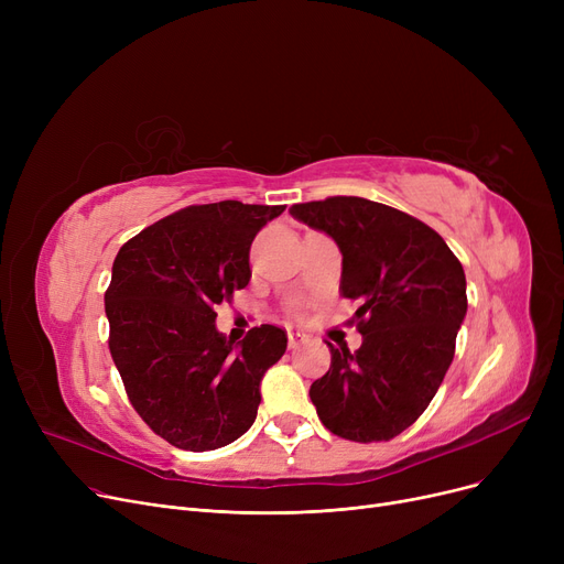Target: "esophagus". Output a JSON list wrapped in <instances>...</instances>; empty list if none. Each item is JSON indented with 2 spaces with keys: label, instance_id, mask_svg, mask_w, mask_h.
Instances as JSON below:
<instances>
[{
  "label": "esophagus",
  "instance_id": "obj_1",
  "mask_svg": "<svg viewBox=\"0 0 564 564\" xmlns=\"http://www.w3.org/2000/svg\"><path fill=\"white\" fill-rule=\"evenodd\" d=\"M306 340V334H302V332H288V345H290V349H297L302 343Z\"/></svg>",
  "mask_w": 564,
  "mask_h": 564
}]
</instances>
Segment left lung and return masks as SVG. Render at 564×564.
Wrapping results in <instances>:
<instances>
[{
	"instance_id": "8db88e82",
	"label": "left lung",
	"mask_w": 564,
	"mask_h": 564,
	"mask_svg": "<svg viewBox=\"0 0 564 564\" xmlns=\"http://www.w3.org/2000/svg\"><path fill=\"white\" fill-rule=\"evenodd\" d=\"M290 215L327 232L343 253L340 292L361 306L364 345L332 347L311 400L329 432L389 441L427 409L446 377L466 317V276L427 224L359 196L297 203Z\"/></svg>"
}]
</instances>
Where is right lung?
<instances>
[{
	"label": "right lung",
	"mask_w": 564,
	"mask_h": 564,
	"mask_svg": "<svg viewBox=\"0 0 564 564\" xmlns=\"http://www.w3.org/2000/svg\"><path fill=\"white\" fill-rule=\"evenodd\" d=\"M285 205H189L118 251L105 292L109 351L139 416L171 446H228L256 421L260 381L288 347L274 324L240 343L215 308L251 279L256 232Z\"/></svg>",
	"instance_id": "obj_1"
}]
</instances>
